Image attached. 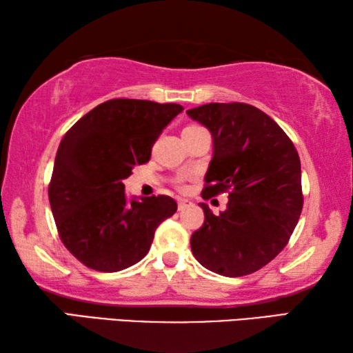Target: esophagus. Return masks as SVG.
<instances>
[{"label": "esophagus", "instance_id": "1", "mask_svg": "<svg viewBox=\"0 0 353 353\" xmlns=\"http://www.w3.org/2000/svg\"><path fill=\"white\" fill-rule=\"evenodd\" d=\"M189 206H192V201H190V200H188V199H181V200H178V211H184V210H188Z\"/></svg>", "mask_w": 353, "mask_h": 353}]
</instances>
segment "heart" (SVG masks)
<instances>
[{
  "instance_id": "b5f03b06",
  "label": "heart",
  "mask_w": 353,
  "mask_h": 353,
  "mask_svg": "<svg viewBox=\"0 0 353 353\" xmlns=\"http://www.w3.org/2000/svg\"><path fill=\"white\" fill-rule=\"evenodd\" d=\"M188 128H194V126H188Z\"/></svg>"
}]
</instances>
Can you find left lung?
Wrapping results in <instances>:
<instances>
[{
  "label": "left lung",
  "instance_id": "left-lung-1",
  "mask_svg": "<svg viewBox=\"0 0 353 353\" xmlns=\"http://www.w3.org/2000/svg\"><path fill=\"white\" fill-rule=\"evenodd\" d=\"M214 143L205 176V200L228 192L227 210L205 222L190 248L211 272H256L286 247L303 206L302 170L296 147L268 114L245 103H210L189 109Z\"/></svg>",
  "mask_w": 353,
  "mask_h": 353
}]
</instances>
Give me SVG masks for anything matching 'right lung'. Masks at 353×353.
I'll return each mask as SVG.
<instances>
[{"mask_svg":"<svg viewBox=\"0 0 353 353\" xmlns=\"http://www.w3.org/2000/svg\"><path fill=\"white\" fill-rule=\"evenodd\" d=\"M183 106L114 98L62 137L48 186L57 233L88 268L119 272L147 255L154 231L175 214L169 195L128 200L123 180L148 163L152 147Z\"/></svg>","mask_w":353,"mask_h":353,"instance_id":"1","label":"right lung"}]
</instances>
